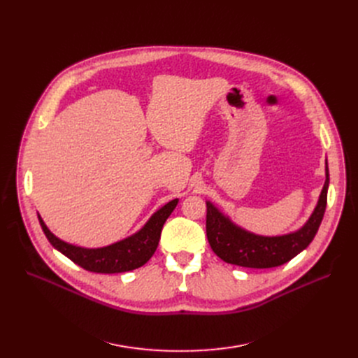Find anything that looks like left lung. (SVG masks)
<instances>
[{
  "instance_id": "obj_1",
  "label": "left lung",
  "mask_w": 358,
  "mask_h": 358,
  "mask_svg": "<svg viewBox=\"0 0 358 358\" xmlns=\"http://www.w3.org/2000/svg\"><path fill=\"white\" fill-rule=\"evenodd\" d=\"M329 173L327 164V180L319 201L302 229L283 236H258L243 231L224 217L212 203L208 204L206 234L213 252L228 264L248 268H273L283 266L303 251L315 238L327 208Z\"/></svg>"
}]
</instances>
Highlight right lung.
<instances>
[{
	"label": "right lung",
	"instance_id": "add662e5",
	"mask_svg": "<svg viewBox=\"0 0 358 358\" xmlns=\"http://www.w3.org/2000/svg\"><path fill=\"white\" fill-rule=\"evenodd\" d=\"M177 203V199L166 203L164 208L150 217L145 227L134 236L97 250H87L69 245V243L56 238L46 228V224L41 216L39 222L52 245L84 270L101 274L124 273L142 267L145 262H148L149 258L154 255L161 238L164 223L176 209Z\"/></svg>",
	"mask_w": 358,
	"mask_h": 358
}]
</instances>
